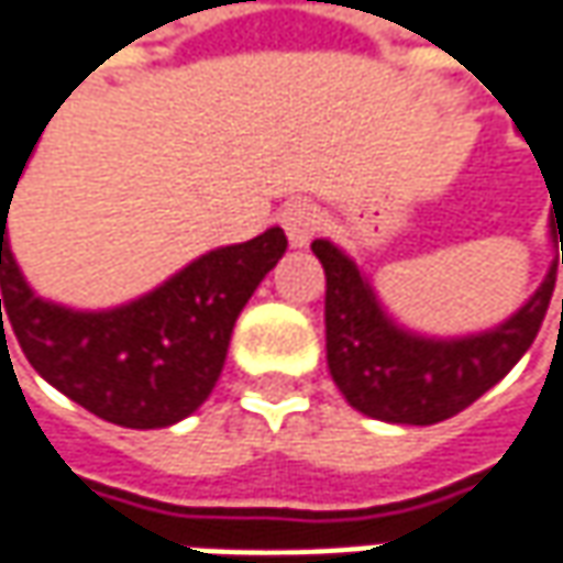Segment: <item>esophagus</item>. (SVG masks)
I'll return each mask as SVG.
<instances>
[{
	"label": "esophagus",
	"instance_id": "esophagus-1",
	"mask_svg": "<svg viewBox=\"0 0 563 563\" xmlns=\"http://www.w3.org/2000/svg\"><path fill=\"white\" fill-rule=\"evenodd\" d=\"M280 221L283 230H286V236H289V245H292V249H308L311 240L320 233L323 218H320L318 205L292 202L283 208Z\"/></svg>",
	"mask_w": 563,
	"mask_h": 563
}]
</instances>
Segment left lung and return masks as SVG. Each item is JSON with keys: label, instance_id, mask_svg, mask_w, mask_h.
I'll return each instance as SVG.
<instances>
[{"label": "left lung", "instance_id": "8db88e82", "mask_svg": "<svg viewBox=\"0 0 563 563\" xmlns=\"http://www.w3.org/2000/svg\"><path fill=\"white\" fill-rule=\"evenodd\" d=\"M554 222L558 208L549 218V240L554 245L561 240L563 264V227L554 228ZM311 252L327 274L323 323L330 377L355 411L405 427L449 420L489 393L533 345L558 274V258H552L533 296L493 327L433 336L405 327L383 305L361 264L333 240H314Z\"/></svg>", "mask_w": 563, "mask_h": 563}]
</instances>
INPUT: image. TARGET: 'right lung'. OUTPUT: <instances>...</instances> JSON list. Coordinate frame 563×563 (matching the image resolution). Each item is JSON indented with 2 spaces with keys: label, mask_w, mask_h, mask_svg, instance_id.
<instances>
[{
  "label": "right lung",
  "mask_w": 563,
  "mask_h": 563,
  "mask_svg": "<svg viewBox=\"0 0 563 563\" xmlns=\"http://www.w3.org/2000/svg\"><path fill=\"white\" fill-rule=\"evenodd\" d=\"M14 189L0 192V327L5 308L36 374L130 430H162L199 411L221 377L240 311L286 252V233L267 227L249 243L211 249L121 305L70 308L33 292L14 262L5 230Z\"/></svg>",
  "instance_id": "obj_1"
}]
</instances>
